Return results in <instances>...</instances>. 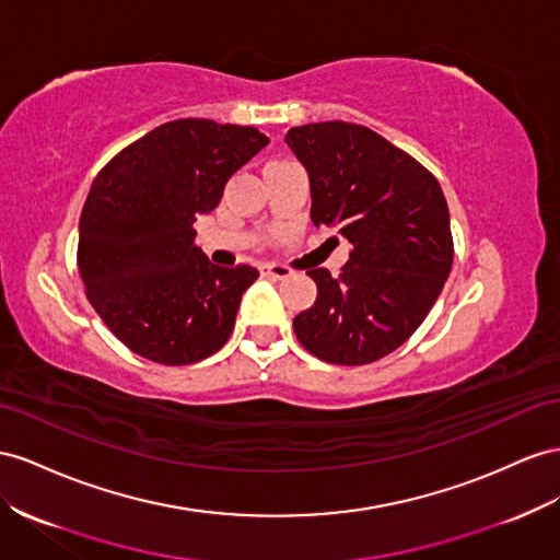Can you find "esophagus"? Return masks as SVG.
<instances>
[{
  "mask_svg": "<svg viewBox=\"0 0 560 560\" xmlns=\"http://www.w3.org/2000/svg\"><path fill=\"white\" fill-rule=\"evenodd\" d=\"M261 273L276 278V280H284V278L292 276V268H287L282 264H264L261 266Z\"/></svg>",
  "mask_w": 560,
  "mask_h": 560,
  "instance_id": "obj_1",
  "label": "esophagus"
}]
</instances>
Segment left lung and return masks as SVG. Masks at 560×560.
<instances>
[{
    "label": "left lung",
    "instance_id": "8db88e82",
    "mask_svg": "<svg viewBox=\"0 0 560 560\" xmlns=\"http://www.w3.org/2000/svg\"><path fill=\"white\" fill-rule=\"evenodd\" d=\"M287 145L311 180V221L351 243L339 276L308 268L315 304L294 317L296 339L331 365H368L424 323L455 247L435 176L376 131L351 122L292 127Z\"/></svg>",
    "mask_w": 560,
    "mask_h": 560
}]
</instances>
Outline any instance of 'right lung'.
Returning a JSON list of instances; mask_svg holds the SVG:
<instances>
[{
    "label": "right lung",
    "instance_id": "add662e5",
    "mask_svg": "<svg viewBox=\"0 0 560 560\" xmlns=\"http://www.w3.org/2000/svg\"><path fill=\"white\" fill-rule=\"evenodd\" d=\"M268 139L254 127L174 119L117 153L94 178L80 217L86 299L129 351L160 365L217 353L235 327L252 266L211 264L195 245L198 214Z\"/></svg>",
    "mask_w": 560,
    "mask_h": 560
}]
</instances>
